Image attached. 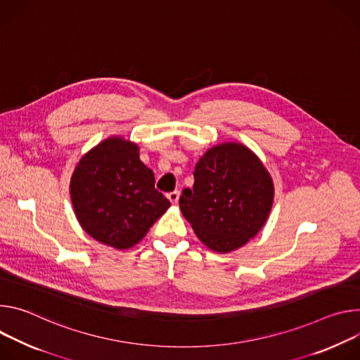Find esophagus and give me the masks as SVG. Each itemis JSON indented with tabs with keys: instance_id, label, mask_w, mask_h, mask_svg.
Returning <instances> with one entry per match:
<instances>
[{
	"instance_id": "obj_1",
	"label": "esophagus",
	"mask_w": 360,
	"mask_h": 360,
	"mask_svg": "<svg viewBox=\"0 0 360 360\" xmlns=\"http://www.w3.org/2000/svg\"><path fill=\"white\" fill-rule=\"evenodd\" d=\"M167 198L170 200V203L177 205V203H179V198H180V191H179V190H174V191L169 193V194H167Z\"/></svg>"
}]
</instances>
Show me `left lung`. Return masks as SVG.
<instances>
[{
    "instance_id": "8db88e82",
    "label": "left lung",
    "mask_w": 360,
    "mask_h": 360,
    "mask_svg": "<svg viewBox=\"0 0 360 360\" xmlns=\"http://www.w3.org/2000/svg\"><path fill=\"white\" fill-rule=\"evenodd\" d=\"M193 176V190H183L180 210L195 236L217 253L245 246L267 221L274 200L262 160L245 144L226 141L200 157Z\"/></svg>"
}]
</instances>
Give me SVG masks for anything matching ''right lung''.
<instances>
[{
  "instance_id": "obj_1",
  "label": "right lung",
  "mask_w": 360,
  "mask_h": 360,
  "mask_svg": "<svg viewBox=\"0 0 360 360\" xmlns=\"http://www.w3.org/2000/svg\"><path fill=\"white\" fill-rule=\"evenodd\" d=\"M70 195L83 230L117 250L136 246L170 207L154 188V173L140 160V147L122 136L103 140L79 158Z\"/></svg>"
}]
</instances>
